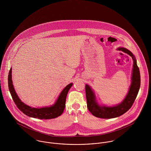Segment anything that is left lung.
<instances>
[{
	"label": "left lung",
	"mask_w": 151,
	"mask_h": 151,
	"mask_svg": "<svg viewBox=\"0 0 151 151\" xmlns=\"http://www.w3.org/2000/svg\"><path fill=\"white\" fill-rule=\"evenodd\" d=\"M129 55L133 60L131 83L129 92L123 101L116 105L109 106L99 105L93 90L89 85H86L87 108L94 116L102 119H112L119 117L127 112L132 106L138 95L141 84L140 72L137 64V60L132 53L127 49L120 47L117 49Z\"/></svg>",
	"instance_id": "obj_1"
}]
</instances>
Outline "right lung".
<instances>
[{
  "label": "right lung",
  "instance_id": "obj_1",
  "mask_svg": "<svg viewBox=\"0 0 151 151\" xmlns=\"http://www.w3.org/2000/svg\"><path fill=\"white\" fill-rule=\"evenodd\" d=\"M12 68H10L8 76L9 89L14 103L24 114L29 117L39 119H51L56 118L63 113L65 106L66 96L69 89L73 86V83L65 86L53 105L43 108H32L23 103L16 92L12 80Z\"/></svg>",
  "mask_w": 151,
  "mask_h": 151
}]
</instances>
